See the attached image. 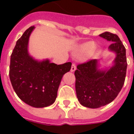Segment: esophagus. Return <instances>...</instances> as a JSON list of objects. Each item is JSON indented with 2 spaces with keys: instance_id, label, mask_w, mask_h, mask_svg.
Returning <instances> with one entry per match:
<instances>
[{
  "instance_id": "34e87169",
  "label": "esophagus",
  "mask_w": 134,
  "mask_h": 134,
  "mask_svg": "<svg viewBox=\"0 0 134 134\" xmlns=\"http://www.w3.org/2000/svg\"><path fill=\"white\" fill-rule=\"evenodd\" d=\"M76 68L75 64H73L72 65V67H71L70 71L72 72H74V71L76 70Z\"/></svg>"
}]
</instances>
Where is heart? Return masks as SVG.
<instances>
[{"instance_id":"obj_1","label":"heart","mask_w":134,"mask_h":134,"mask_svg":"<svg viewBox=\"0 0 134 134\" xmlns=\"http://www.w3.org/2000/svg\"><path fill=\"white\" fill-rule=\"evenodd\" d=\"M96 47V43L94 41H88L84 44L75 48L73 50V55L79 59L86 58L91 53L93 52ZM100 49H97L94 53V56L97 57L100 54Z\"/></svg>"}]
</instances>
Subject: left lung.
<instances>
[{
	"label": "left lung",
	"mask_w": 134,
	"mask_h": 134,
	"mask_svg": "<svg viewBox=\"0 0 134 134\" xmlns=\"http://www.w3.org/2000/svg\"><path fill=\"white\" fill-rule=\"evenodd\" d=\"M99 35L112 43L108 49L115 57L111 66L101 68L103 58L92 60L79 65L74 72L78 100L91 109L105 106L117 97L124 86L127 66L125 48L119 37L110 32Z\"/></svg>",
	"instance_id": "left-lung-1"
}]
</instances>
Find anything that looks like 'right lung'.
Instances as JSON below:
<instances>
[{"instance_id": "obj_1", "label": "right lung", "mask_w": 134, "mask_h": 134, "mask_svg": "<svg viewBox=\"0 0 134 134\" xmlns=\"http://www.w3.org/2000/svg\"><path fill=\"white\" fill-rule=\"evenodd\" d=\"M35 29L31 27L17 40L10 56L9 77L20 99L35 108L52 105L64 74L70 70L72 63L57 65L49 59L40 60L29 52V37Z\"/></svg>"}]
</instances>
